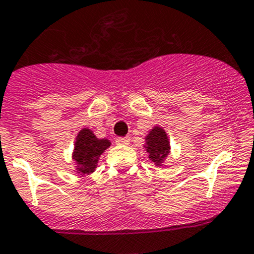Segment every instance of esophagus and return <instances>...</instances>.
Masks as SVG:
<instances>
[{
  "label": "esophagus",
  "instance_id": "1",
  "mask_svg": "<svg viewBox=\"0 0 254 254\" xmlns=\"http://www.w3.org/2000/svg\"><path fill=\"white\" fill-rule=\"evenodd\" d=\"M115 142H117L118 145H127L130 142V139L127 136H120V137H117V140H115Z\"/></svg>",
  "mask_w": 254,
  "mask_h": 254
}]
</instances>
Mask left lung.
Here are the masks:
<instances>
[{"label":"left lung","mask_w":254,"mask_h":254,"mask_svg":"<svg viewBox=\"0 0 254 254\" xmlns=\"http://www.w3.org/2000/svg\"><path fill=\"white\" fill-rule=\"evenodd\" d=\"M145 141H146L145 147H146V151L149 152V159L154 161L156 166H160L170 152V142L166 132L162 127H155L147 134Z\"/></svg>","instance_id":"8db88e82"}]
</instances>
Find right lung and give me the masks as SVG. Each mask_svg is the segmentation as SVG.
Returning a JSON list of instances; mask_svg holds the SVG:
<instances>
[{
	"label": "right lung",
	"instance_id": "add662e5",
	"mask_svg": "<svg viewBox=\"0 0 254 254\" xmlns=\"http://www.w3.org/2000/svg\"><path fill=\"white\" fill-rule=\"evenodd\" d=\"M110 146L108 139H98L90 129L80 130L75 140L73 159L80 175H89L95 170L100 155Z\"/></svg>",
	"mask_w": 254,
	"mask_h": 254
}]
</instances>
